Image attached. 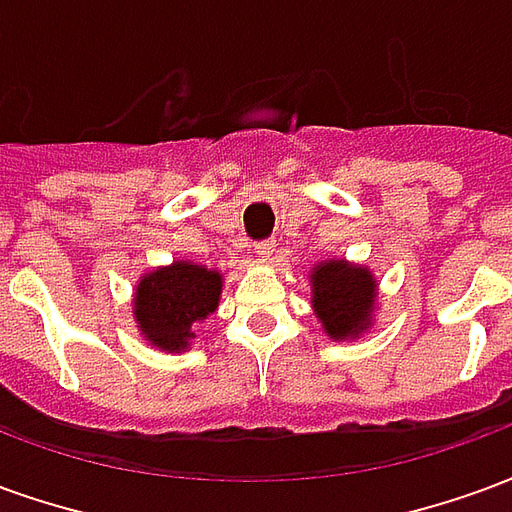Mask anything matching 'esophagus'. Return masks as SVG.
Listing matches in <instances>:
<instances>
[{"label": "esophagus", "instance_id": "obj_1", "mask_svg": "<svg viewBox=\"0 0 512 512\" xmlns=\"http://www.w3.org/2000/svg\"><path fill=\"white\" fill-rule=\"evenodd\" d=\"M274 249H277V244H274V238H263V241H257V244H255V255L263 257V260H271V255H274Z\"/></svg>", "mask_w": 512, "mask_h": 512}]
</instances>
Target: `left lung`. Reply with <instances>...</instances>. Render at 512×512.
I'll return each instance as SVG.
<instances>
[{
    "instance_id": "left-lung-1",
    "label": "left lung",
    "mask_w": 512,
    "mask_h": 512,
    "mask_svg": "<svg viewBox=\"0 0 512 512\" xmlns=\"http://www.w3.org/2000/svg\"><path fill=\"white\" fill-rule=\"evenodd\" d=\"M376 282L367 268L329 260L312 271V307L334 340L354 337L370 326Z\"/></svg>"
}]
</instances>
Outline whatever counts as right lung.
I'll list each match as a JSON object with an SVG mask.
<instances>
[{
	"label": "right lung",
	"mask_w": 512,
	"mask_h": 512,
	"mask_svg": "<svg viewBox=\"0 0 512 512\" xmlns=\"http://www.w3.org/2000/svg\"><path fill=\"white\" fill-rule=\"evenodd\" d=\"M222 277L219 271L172 263L147 274L136 288V323L145 337L164 351H180L194 337V329L219 304Z\"/></svg>",
	"instance_id": "add662e5"
}]
</instances>
